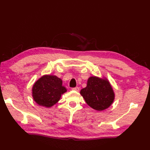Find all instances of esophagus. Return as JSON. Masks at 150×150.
Here are the masks:
<instances>
[{
    "label": "esophagus",
    "mask_w": 150,
    "mask_h": 150,
    "mask_svg": "<svg viewBox=\"0 0 150 150\" xmlns=\"http://www.w3.org/2000/svg\"><path fill=\"white\" fill-rule=\"evenodd\" d=\"M72 90H74V91H76V92H79V87H74V88H72Z\"/></svg>",
    "instance_id": "obj_1"
}]
</instances>
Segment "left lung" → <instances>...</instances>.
I'll return each mask as SVG.
<instances>
[{
	"label": "left lung",
	"mask_w": 150,
	"mask_h": 150,
	"mask_svg": "<svg viewBox=\"0 0 150 150\" xmlns=\"http://www.w3.org/2000/svg\"><path fill=\"white\" fill-rule=\"evenodd\" d=\"M86 104L97 111H103L110 106L115 98L110 83L106 79L96 76L90 77L86 87L80 92Z\"/></svg>",
	"instance_id": "8db88e82"
}]
</instances>
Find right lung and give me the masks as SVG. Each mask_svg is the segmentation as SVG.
<instances>
[{"mask_svg":"<svg viewBox=\"0 0 150 150\" xmlns=\"http://www.w3.org/2000/svg\"><path fill=\"white\" fill-rule=\"evenodd\" d=\"M66 91L61 79L55 76L46 75L35 83L32 96L39 105L50 108L55 104Z\"/></svg>","mask_w":150,"mask_h":150,"instance_id":"right-lung-1","label":"right lung"}]
</instances>
